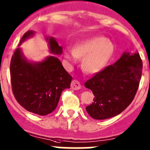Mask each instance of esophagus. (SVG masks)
I'll use <instances>...</instances> for the list:
<instances>
[{
	"instance_id": "esophagus-1",
	"label": "esophagus",
	"mask_w": 150,
	"mask_h": 150,
	"mask_svg": "<svg viewBox=\"0 0 150 150\" xmlns=\"http://www.w3.org/2000/svg\"><path fill=\"white\" fill-rule=\"evenodd\" d=\"M71 88L74 89V90H79V89L81 88L80 83H79V81L76 80V79H75V80H73L72 82H71Z\"/></svg>"
}]
</instances>
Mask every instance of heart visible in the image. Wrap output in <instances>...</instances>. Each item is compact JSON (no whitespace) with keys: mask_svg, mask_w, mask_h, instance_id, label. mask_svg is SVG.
I'll return each mask as SVG.
<instances>
[{"mask_svg":"<svg viewBox=\"0 0 150 150\" xmlns=\"http://www.w3.org/2000/svg\"><path fill=\"white\" fill-rule=\"evenodd\" d=\"M115 53V45L103 36H96L79 42L74 49L66 48L64 56L70 62L82 59V68L88 74L102 71Z\"/></svg>","mask_w":150,"mask_h":150,"instance_id":"obj_1","label":"heart"}]
</instances>
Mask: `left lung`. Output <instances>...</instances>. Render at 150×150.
Listing matches in <instances>:
<instances>
[{"label": "left lung", "instance_id": "left-lung-1", "mask_svg": "<svg viewBox=\"0 0 150 150\" xmlns=\"http://www.w3.org/2000/svg\"><path fill=\"white\" fill-rule=\"evenodd\" d=\"M143 64L138 52H124L120 58L85 83L93 92L94 102L86 106L96 120H105L121 113L132 102L139 86Z\"/></svg>", "mask_w": 150, "mask_h": 150}]
</instances>
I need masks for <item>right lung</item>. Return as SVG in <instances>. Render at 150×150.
I'll use <instances>...</instances> for the list:
<instances>
[{"label":"right lung","mask_w":150,"mask_h":150,"mask_svg":"<svg viewBox=\"0 0 150 150\" xmlns=\"http://www.w3.org/2000/svg\"><path fill=\"white\" fill-rule=\"evenodd\" d=\"M35 32L29 30L24 34L18 46ZM50 53L61 55L62 47L53 37H46ZM11 83L16 100L28 112L38 115L51 113L56 109L62 92L70 88L72 76L63 68L55 56L32 62L24 56L21 47L12 55L10 62Z\"/></svg>","instance_id":"right-lung-1"}]
</instances>
